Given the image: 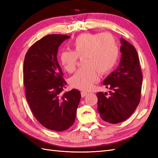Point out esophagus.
<instances>
[{"label":"esophagus","instance_id":"1","mask_svg":"<svg viewBox=\"0 0 158 158\" xmlns=\"http://www.w3.org/2000/svg\"><path fill=\"white\" fill-rule=\"evenodd\" d=\"M81 97H83H83H85L87 94H88V92L83 91V92H81Z\"/></svg>","mask_w":158,"mask_h":158}]
</instances>
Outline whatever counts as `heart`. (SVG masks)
Returning a JSON list of instances; mask_svg holds the SVG:
<instances>
[{
  "mask_svg": "<svg viewBox=\"0 0 158 158\" xmlns=\"http://www.w3.org/2000/svg\"><path fill=\"white\" fill-rule=\"evenodd\" d=\"M73 51H64L60 62L66 71H75L79 58L85 67L79 70L70 82L81 90H89L100 79V73H109L115 66L119 56L118 47L113 36L108 33L82 34L71 43Z\"/></svg>",
  "mask_w": 158,
  "mask_h": 158,
  "instance_id": "b5f03b06",
  "label": "heart"
}]
</instances>
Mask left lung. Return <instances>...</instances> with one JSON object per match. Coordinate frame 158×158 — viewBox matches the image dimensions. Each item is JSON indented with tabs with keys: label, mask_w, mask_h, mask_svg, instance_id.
I'll return each mask as SVG.
<instances>
[{
	"label": "left lung",
	"mask_w": 158,
	"mask_h": 158,
	"mask_svg": "<svg viewBox=\"0 0 158 158\" xmlns=\"http://www.w3.org/2000/svg\"><path fill=\"white\" fill-rule=\"evenodd\" d=\"M122 52L118 68L104 80L110 89L98 92V110L106 122L118 123L128 119L139 105L141 94L143 75L138 53L132 45L121 38Z\"/></svg>",
	"instance_id": "1"
}]
</instances>
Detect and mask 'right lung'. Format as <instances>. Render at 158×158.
Returning <instances> with one entry per match:
<instances>
[{"label":"right lung","mask_w":158,"mask_h":158,"mask_svg":"<svg viewBox=\"0 0 158 158\" xmlns=\"http://www.w3.org/2000/svg\"><path fill=\"white\" fill-rule=\"evenodd\" d=\"M69 36L49 35L34 43L23 62V83L33 115L44 127L61 132L73 125L81 93L62 94L66 83L57 60L59 46Z\"/></svg>","instance_id":"1"}]
</instances>
